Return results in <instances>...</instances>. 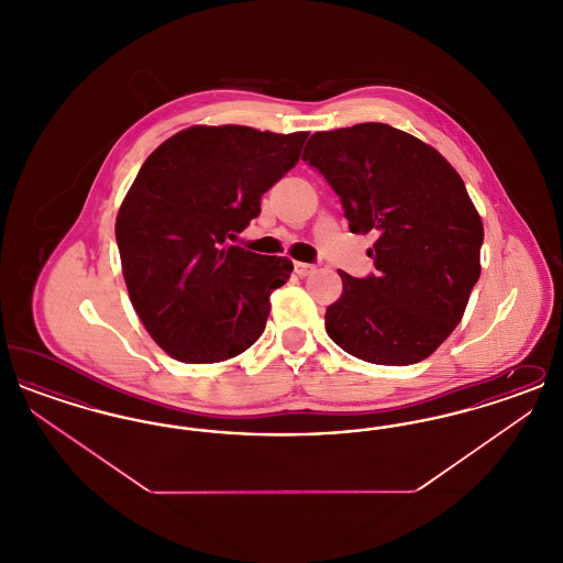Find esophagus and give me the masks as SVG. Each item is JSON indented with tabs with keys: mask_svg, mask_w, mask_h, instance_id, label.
Returning <instances> with one entry per match:
<instances>
[{
	"mask_svg": "<svg viewBox=\"0 0 563 563\" xmlns=\"http://www.w3.org/2000/svg\"><path fill=\"white\" fill-rule=\"evenodd\" d=\"M314 272H317V266L303 264V262H295V274H297V276H310V274H314Z\"/></svg>",
	"mask_w": 563,
	"mask_h": 563,
	"instance_id": "obj_1",
	"label": "esophagus"
}]
</instances>
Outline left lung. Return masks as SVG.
<instances>
[{
    "label": "left lung",
    "instance_id": "1",
    "mask_svg": "<svg viewBox=\"0 0 563 563\" xmlns=\"http://www.w3.org/2000/svg\"><path fill=\"white\" fill-rule=\"evenodd\" d=\"M303 161L340 196L350 232L377 236L375 276L340 272L329 338L375 365L424 361L462 321L482 274V217L462 177L429 143L382 122L314 133Z\"/></svg>",
    "mask_w": 563,
    "mask_h": 563
}]
</instances>
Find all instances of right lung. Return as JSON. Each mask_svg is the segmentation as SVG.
<instances>
[{"instance_id":"add662e5","label":"right lung","mask_w":563,"mask_h":563,"mask_svg":"<svg viewBox=\"0 0 563 563\" xmlns=\"http://www.w3.org/2000/svg\"><path fill=\"white\" fill-rule=\"evenodd\" d=\"M308 133L189 126L143 162L115 217L134 312L168 356L221 363L253 346L289 257L234 246L262 196L294 168Z\"/></svg>"}]
</instances>
